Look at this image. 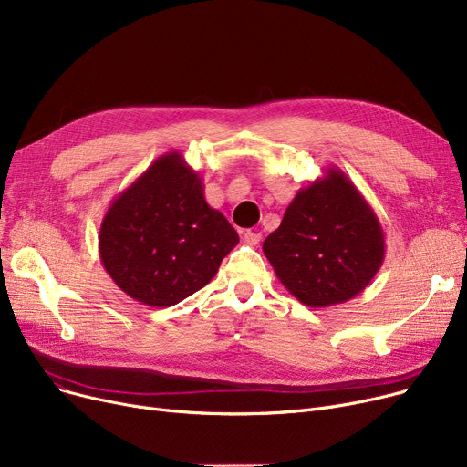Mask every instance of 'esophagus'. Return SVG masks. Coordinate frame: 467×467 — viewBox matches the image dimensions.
<instances>
[{"label":"esophagus","instance_id":"esophagus-1","mask_svg":"<svg viewBox=\"0 0 467 467\" xmlns=\"http://www.w3.org/2000/svg\"><path fill=\"white\" fill-rule=\"evenodd\" d=\"M244 242L250 244V246H257V244L261 242V233L246 231V233H244Z\"/></svg>","mask_w":467,"mask_h":467}]
</instances>
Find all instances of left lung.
<instances>
[{"mask_svg":"<svg viewBox=\"0 0 467 467\" xmlns=\"http://www.w3.org/2000/svg\"><path fill=\"white\" fill-rule=\"evenodd\" d=\"M384 248L377 213L338 168L303 187L263 242L282 285L312 308L359 296L382 266Z\"/></svg>","mask_w":467,"mask_h":467,"instance_id":"1","label":"left lung"}]
</instances>
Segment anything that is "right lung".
Masks as SVG:
<instances>
[{
  "mask_svg": "<svg viewBox=\"0 0 467 467\" xmlns=\"http://www.w3.org/2000/svg\"><path fill=\"white\" fill-rule=\"evenodd\" d=\"M236 244V231L208 206L201 176L178 151L159 157L115 196L98 236L111 280L157 308L202 289Z\"/></svg>",
  "mask_w": 467,
  "mask_h": 467,
  "instance_id": "obj_1",
  "label": "right lung"
}]
</instances>
